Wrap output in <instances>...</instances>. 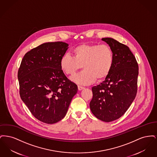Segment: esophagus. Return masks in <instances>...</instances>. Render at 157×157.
Instances as JSON below:
<instances>
[{"instance_id": "34e87169", "label": "esophagus", "mask_w": 157, "mask_h": 157, "mask_svg": "<svg viewBox=\"0 0 157 157\" xmlns=\"http://www.w3.org/2000/svg\"><path fill=\"white\" fill-rule=\"evenodd\" d=\"M78 90H82L85 89V88H84V87L81 86H78Z\"/></svg>"}]
</instances>
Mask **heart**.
I'll list each match as a JSON object with an SVG mask.
<instances>
[{
	"label": "heart",
	"mask_w": 157,
	"mask_h": 157,
	"mask_svg": "<svg viewBox=\"0 0 157 157\" xmlns=\"http://www.w3.org/2000/svg\"><path fill=\"white\" fill-rule=\"evenodd\" d=\"M72 53L63 55L60 60V67L66 75L72 76L81 67L83 71L72 79L81 85H90L101 81L109 74L113 63L111 48L107 45L82 44L75 47Z\"/></svg>",
	"instance_id": "b5f03b06"
}]
</instances>
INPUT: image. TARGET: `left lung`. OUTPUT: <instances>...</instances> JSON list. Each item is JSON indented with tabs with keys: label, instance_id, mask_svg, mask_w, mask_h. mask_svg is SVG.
Returning <instances> with one entry per match:
<instances>
[{
	"label": "left lung",
	"instance_id": "1",
	"mask_svg": "<svg viewBox=\"0 0 157 157\" xmlns=\"http://www.w3.org/2000/svg\"><path fill=\"white\" fill-rule=\"evenodd\" d=\"M113 55L112 69L104 81L93 86L90 109L98 119L109 122L121 117L135 99L138 65L129 48L111 37H104Z\"/></svg>",
	"mask_w": 157,
	"mask_h": 157
}]
</instances>
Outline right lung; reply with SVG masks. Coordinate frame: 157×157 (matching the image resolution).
Returning a JSON list of instances; mask_svg holds the SVG:
<instances>
[{
  "label": "right lung",
  "mask_w": 157,
  "mask_h": 157,
  "mask_svg": "<svg viewBox=\"0 0 157 157\" xmlns=\"http://www.w3.org/2000/svg\"><path fill=\"white\" fill-rule=\"evenodd\" d=\"M69 45L46 42L26 53L18 71L20 96L32 115L46 124L63 119L78 86L60 67Z\"/></svg>",
  "instance_id": "right-lung-1"
}]
</instances>
